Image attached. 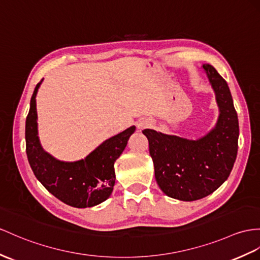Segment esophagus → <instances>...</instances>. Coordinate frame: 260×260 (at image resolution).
<instances>
[{"label": "esophagus", "instance_id": "esophagus-1", "mask_svg": "<svg viewBox=\"0 0 260 260\" xmlns=\"http://www.w3.org/2000/svg\"><path fill=\"white\" fill-rule=\"evenodd\" d=\"M149 125V122L148 121H142V122H140V123H139V128H140V129H143V128H147V126Z\"/></svg>", "mask_w": 260, "mask_h": 260}]
</instances>
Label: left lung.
<instances>
[{"label": "left lung", "instance_id": "1", "mask_svg": "<svg viewBox=\"0 0 260 260\" xmlns=\"http://www.w3.org/2000/svg\"><path fill=\"white\" fill-rule=\"evenodd\" d=\"M203 68L216 94V126L198 140L151 129L142 131L149 141L157 185L180 201H196L212 194L229 178L237 156L238 118L229 85L212 65Z\"/></svg>", "mask_w": 260, "mask_h": 260}]
</instances>
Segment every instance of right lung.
Wrapping results in <instances>:
<instances>
[{"label": "right lung", "instance_id": "add662e5", "mask_svg": "<svg viewBox=\"0 0 260 260\" xmlns=\"http://www.w3.org/2000/svg\"><path fill=\"white\" fill-rule=\"evenodd\" d=\"M36 85L25 125L26 154L33 172L49 193L65 204L78 208L91 207L109 198L115 185L116 160L122 153L136 126L107 139L85 159L76 162L56 160L43 150L37 136Z\"/></svg>", "mask_w": 260, "mask_h": 260}]
</instances>
